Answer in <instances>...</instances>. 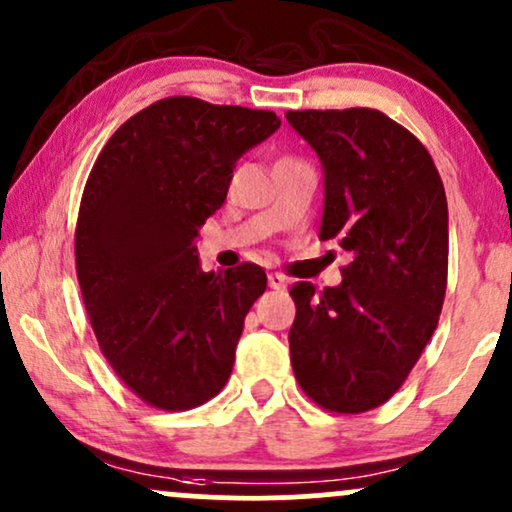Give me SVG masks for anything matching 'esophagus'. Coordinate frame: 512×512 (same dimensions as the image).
Masks as SVG:
<instances>
[{
  "instance_id": "1",
  "label": "esophagus",
  "mask_w": 512,
  "mask_h": 512,
  "mask_svg": "<svg viewBox=\"0 0 512 512\" xmlns=\"http://www.w3.org/2000/svg\"><path fill=\"white\" fill-rule=\"evenodd\" d=\"M269 286H272V289H276V291L286 289V279L281 274H269Z\"/></svg>"
}]
</instances>
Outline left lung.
Here are the masks:
<instances>
[{
  "mask_svg": "<svg viewBox=\"0 0 512 512\" xmlns=\"http://www.w3.org/2000/svg\"><path fill=\"white\" fill-rule=\"evenodd\" d=\"M325 168L320 240L351 262L322 293L293 284L291 366L337 414H363L404 385L438 327L448 286V199L426 146L373 108L289 110Z\"/></svg>",
  "mask_w": 512,
  "mask_h": 512,
  "instance_id": "obj_1",
  "label": "left lung"
}]
</instances>
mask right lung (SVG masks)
I'll use <instances>...</instances> for the list:
<instances>
[{"label":"right lung","instance_id":"1","mask_svg":"<svg viewBox=\"0 0 512 512\" xmlns=\"http://www.w3.org/2000/svg\"><path fill=\"white\" fill-rule=\"evenodd\" d=\"M279 125L272 110L170 96L129 117L93 163L76 276L105 361L149 407L195 409L231 378L267 274L252 262L202 272L195 240L238 158Z\"/></svg>","mask_w":512,"mask_h":512}]
</instances>
